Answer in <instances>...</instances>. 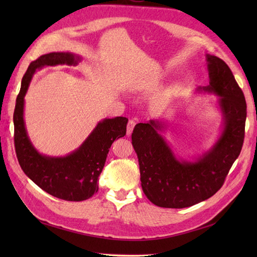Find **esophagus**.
<instances>
[{
    "label": "esophagus",
    "mask_w": 257,
    "mask_h": 257,
    "mask_svg": "<svg viewBox=\"0 0 257 257\" xmlns=\"http://www.w3.org/2000/svg\"><path fill=\"white\" fill-rule=\"evenodd\" d=\"M135 125H136V121H135V120H129V122H128V124H127V136L132 135L133 130H134V128H135Z\"/></svg>",
    "instance_id": "obj_1"
}]
</instances>
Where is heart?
<instances>
[{
  "mask_svg": "<svg viewBox=\"0 0 257 257\" xmlns=\"http://www.w3.org/2000/svg\"><path fill=\"white\" fill-rule=\"evenodd\" d=\"M139 87H141V85H140ZM168 101H169V98H168V97H163V98H161V99H160L159 101L157 102V106L161 108V107L165 106Z\"/></svg>",
  "mask_w": 257,
  "mask_h": 257,
  "instance_id": "obj_1",
  "label": "heart"
}]
</instances>
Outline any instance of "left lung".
I'll return each mask as SVG.
<instances>
[{"mask_svg": "<svg viewBox=\"0 0 257 257\" xmlns=\"http://www.w3.org/2000/svg\"><path fill=\"white\" fill-rule=\"evenodd\" d=\"M209 85L195 92L217 96L222 129L211 148L191 158L178 156L162 136L169 127L163 119L136 124L132 135L137 154L141 187L152 203L183 209L214 195L224 183L244 141L246 102L230 67L214 55H205Z\"/></svg>", "mask_w": 257, "mask_h": 257, "instance_id": "8db88e82", "label": "left lung"}]
</instances>
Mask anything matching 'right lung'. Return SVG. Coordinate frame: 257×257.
<instances>
[{"label": "right lung", "mask_w": 257, "mask_h": 257, "mask_svg": "<svg viewBox=\"0 0 257 257\" xmlns=\"http://www.w3.org/2000/svg\"><path fill=\"white\" fill-rule=\"evenodd\" d=\"M80 61L77 54L53 52L32 62L22 79L13 116L15 151L22 170L45 192L65 201H84L97 192L109 149L125 135L128 123L125 117L102 119L77 149L63 157L43 155L32 144L24 120V97L33 76L47 66H72Z\"/></svg>", "instance_id": "right-lung-1"}]
</instances>
